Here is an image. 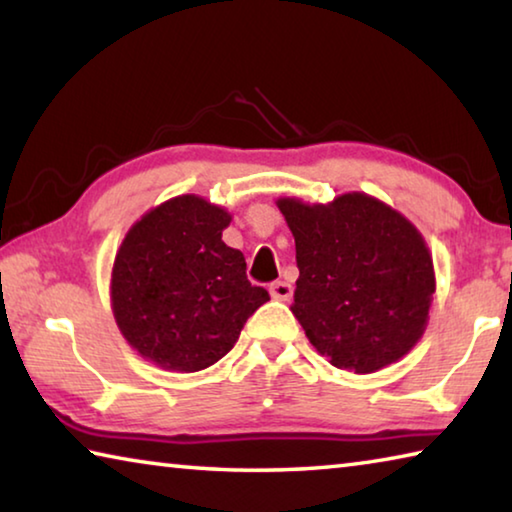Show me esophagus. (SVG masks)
<instances>
[{
	"instance_id": "34e87169",
	"label": "esophagus",
	"mask_w": 512,
	"mask_h": 512,
	"mask_svg": "<svg viewBox=\"0 0 512 512\" xmlns=\"http://www.w3.org/2000/svg\"><path fill=\"white\" fill-rule=\"evenodd\" d=\"M271 296L275 300H291L293 296V287L287 280H277L271 284Z\"/></svg>"
}]
</instances>
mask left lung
<instances>
[{"mask_svg": "<svg viewBox=\"0 0 512 512\" xmlns=\"http://www.w3.org/2000/svg\"><path fill=\"white\" fill-rule=\"evenodd\" d=\"M300 277L293 316L341 370L368 375L400 361L427 329L436 273L427 241L404 214L363 192L329 203L277 198Z\"/></svg>", "mask_w": 512, "mask_h": 512, "instance_id": "obj_1", "label": "left lung"}]
</instances>
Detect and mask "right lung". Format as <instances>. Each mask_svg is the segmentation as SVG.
I'll return each mask as SVG.
<instances>
[{"mask_svg": "<svg viewBox=\"0 0 512 512\" xmlns=\"http://www.w3.org/2000/svg\"><path fill=\"white\" fill-rule=\"evenodd\" d=\"M232 214L203 196L169 198L131 225L115 255L110 305L128 345L176 372L210 368L268 300L223 244Z\"/></svg>", "mask_w": 512, "mask_h": 512, "instance_id": "right-lung-1", "label": "right lung"}]
</instances>
